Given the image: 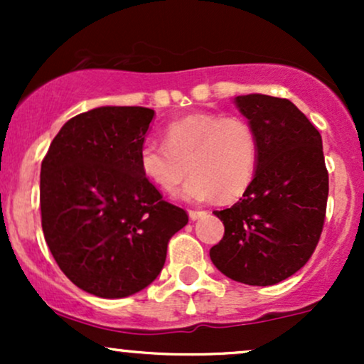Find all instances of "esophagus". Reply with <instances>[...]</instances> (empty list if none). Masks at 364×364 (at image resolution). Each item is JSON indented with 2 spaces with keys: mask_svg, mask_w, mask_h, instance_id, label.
<instances>
[{
  "mask_svg": "<svg viewBox=\"0 0 364 364\" xmlns=\"http://www.w3.org/2000/svg\"><path fill=\"white\" fill-rule=\"evenodd\" d=\"M188 215H190L191 220H196V219H200V217L207 215V212L205 210H190L188 212Z\"/></svg>",
  "mask_w": 364,
  "mask_h": 364,
  "instance_id": "1",
  "label": "esophagus"
}]
</instances>
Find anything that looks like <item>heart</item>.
Segmentation results:
<instances>
[{"mask_svg": "<svg viewBox=\"0 0 364 364\" xmlns=\"http://www.w3.org/2000/svg\"><path fill=\"white\" fill-rule=\"evenodd\" d=\"M166 145L145 141L139 152L144 176L164 193L193 176L181 196L190 202L240 198L255 179L260 159L257 132L240 116L195 112L168 124Z\"/></svg>", "mask_w": 364, "mask_h": 364, "instance_id": "obj_1", "label": "heart"}]
</instances>
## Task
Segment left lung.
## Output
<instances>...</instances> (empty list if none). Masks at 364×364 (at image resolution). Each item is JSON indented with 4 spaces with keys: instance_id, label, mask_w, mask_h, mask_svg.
Instances as JSON below:
<instances>
[{
    "instance_id": "1",
    "label": "left lung",
    "mask_w": 364,
    "mask_h": 364,
    "mask_svg": "<svg viewBox=\"0 0 364 364\" xmlns=\"http://www.w3.org/2000/svg\"><path fill=\"white\" fill-rule=\"evenodd\" d=\"M260 145L255 179L231 208L215 210L224 236L210 260L229 279L274 286L310 260L328 198L318 129L291 101L263 94L236 97Z\"/></svg>"
}]
</instances>
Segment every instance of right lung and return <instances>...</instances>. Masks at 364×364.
<instances>
[{"mask_svg":"<svg viewBox=\"0 0 364 364\" xmlns=\"http://www.w3.org/2000/svg\"><path fill=\"white\" fill-rule=\"evenodd\" d=\"M154 112L104 106L63 124L41 166V220L63 274L99 298H127L156 281L168 243L188 224L141 173Z\"/></svg>","mask_w":364,"mask_h":364,"instance_id":"add662e5","label":"right lung"}]
</instances>
